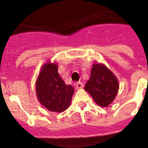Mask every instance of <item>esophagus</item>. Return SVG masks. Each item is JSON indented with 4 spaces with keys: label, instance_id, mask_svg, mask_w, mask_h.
<instances>
[{
    "label": "esophagus",
    "instance_id": "34e87169",
    "mask_svg": "<svg viewBox=\"0 0 148 148\" xmlns=\"http://www.w3.org/2000/svg\"><path fill=\"white\" fill-rule=\"evenodd\" d=\"M75 89H76V90H79V89H82L84 86H83V84H82V82H76V83L75 84Z\"/></svg>",
    "mask_w": 148,
    "mask_h": 148
}]
</instances>
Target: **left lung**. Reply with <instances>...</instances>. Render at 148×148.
Here are the masks:
<instances>
[{
    "instance_id": "left-lung-1",
    "label": "left lung",
    "mask_w": 148,
    "mask_h": 148,
    "mask_svg": "<svg viewBox=\"0 0 148 148\" xmlns=\"http://www.w3.org/2000/svg\"><path fill=\"white\" fill-rule=\"evenodd\" d=\"M116 77L105 65L93 64L90 78L84 90L90 94L98 105L104 108L113 102L119 90Z\"/></svg>"
}]
</instances>
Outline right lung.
Segmentation results:
<instances>
[{"label":"right lung","instance_id":"right-lung-1","mask_svg":"<svg viewBox=\"0 0 148 148\" xmlns=\"http://www.w3.org/2000/svg\"><path fill=\"white\" fill-rule=\"evenodd\" d=\"M40 103L51 112L66 110L71 102L74 89L65 84L58 73L56 63L47 62L41 67L35 83Z\"/></svg>","mask_w":148,"mask_h":148}]
</instances>
